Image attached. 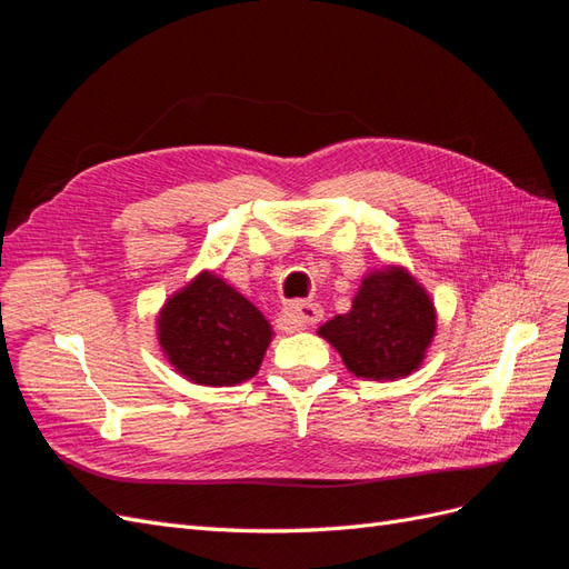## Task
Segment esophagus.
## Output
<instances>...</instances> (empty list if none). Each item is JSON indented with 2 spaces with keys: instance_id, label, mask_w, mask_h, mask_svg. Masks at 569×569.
I'll list each match as a JSON object with an SVG mask.
<instances>
[{
  "instance_id": "1",
  "label": "esophagus",
  "mask_w": 569,
  "mask_h": 569,
  "mask_svg": "<svg viewBox=\"0 0 569 569\" xmlns=\"http://www.w3.org/2000/svg\"><path fill=\"white\" fill-rule=\"evenodd\" d=\"M322 318V308L318 303L297 301L282 308V320L291 327V330H306L308 325H316Z\"/></svg>"
}]
</instances>
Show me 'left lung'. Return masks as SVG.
<instances>
[{"label":"left lung","mask_w":569,"mask_h":569,"mask_svg":"<svg viewBox=\"0 0 569 569\" xmlns=\"http://www.w3.org/2000/svg\"><path fill=\"white\" fill-rule=\"evenodd\" d=\"M318 335L356 377L399 380L416 372L432 347L437 308L408 268L385 266L360 280L351 311L327 320Z\"/></svg>","instance_id":"left-lung-1"}]
</instances>
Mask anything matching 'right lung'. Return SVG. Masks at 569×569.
I'll return each mask as SVG.
<instances>
[{
	"label": "right lung",
	"instance_id": "add662e5",
	"mask_svg": "<svg viewBox=\"0 0 569 569\" xmlns=\"http://www.w3.org/2000/svg\"><path fill=\"white\" fill-rule=\"evenodd\" d=\"M157 339L168 363L184 380L201 387H234L261 368L272 327L220 274L201 270L161 306Z\"/></svg>",
	"mask_w": 569,
	"mask_h": 569
}]
</instances>
